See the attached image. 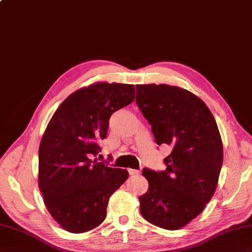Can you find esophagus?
<instances>
[{"label": "esophagus", "mask_w": 252, "mask_h": 252, "mask_svg": "<svg viewBox=\"0 0 252 252\" xmlns=\"http://www.w3.org/2000/svg\"><path fill=\"white\" fill-rule=\"evenodd\" d=\"M128 173L130 175H137L140 173L139 170H134V169H128Z\"/></svg>", "instance_id": "esophagus-1"}]
</instances>
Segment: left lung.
<instances>
[{"instance_id": "1", "label": "left lung", "mask_w": 252, "mask_h": 252, "mask_svg": "<svg viewBox=\"0 0 252 252\" xmlns=\"http://www.w3.org/2000/svg\"><path fill=\"white\" fill-rule=\"evenodd\" d=\"M136 88V102L156 143L172 149L164 171L143 169L149 190L139 197L140 212L152 224L179 230L214 195L223 160L221 137L211 110L189 91L154 83Z\"/></svg>"}]
</instances>
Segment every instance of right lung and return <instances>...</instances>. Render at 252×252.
Masks as SVG:
<instances>
[{
    "instance_id": "right-lung-1",
    "label": "right lung",
    "mask_w": 252,
    "mask_h": 252,
    "mask_svg": "<svg viewBox=\"0 0 252 252\" xmlns=\"http://www.w3.org/2000/svg\"><path fill=\"white\" fill-rule=\"evenodd\" d=\"M134 85L97 82L61 103L39 145L38 186L52 218L63 229L83 233L107 216L110 197L128 171L98 162V143L107 137L110 116L134 100Z\"/></svg>"
}]
</instances>
